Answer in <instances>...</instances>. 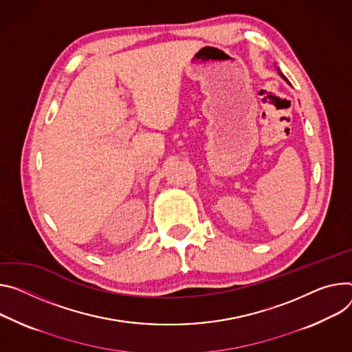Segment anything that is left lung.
I'll return each instance as SVG.
<instances>
[{"mask_svg":"<svg viewBox=\"0 0 352 352\" xmlns=\"http://www.w3.org/2000/svg\"><path fill=\"white\" fill-rule=\"evenodd\" d=\"M276 70H278V74H279V76H280V77H282V78H283V80H285V81H286L287 84H289V85H291V82H289V81H287V78H286V77H285V76H283V74L280 73V70H279L278 67H276Z\"/></svg>","mask_w":352,"mask_h":352,"instance_id":"left-lung-1","label":"left lung"}]
</instances>
